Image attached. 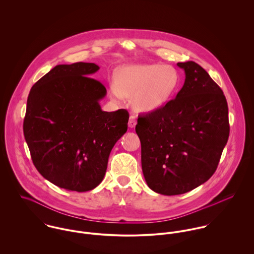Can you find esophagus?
Returning <instances> with one entry per match:
<instances>
[{"label": "esophagus", "mask_w": 254, "mask_h": 254, "mask_svg": "<svg viewBox=\"0 0 254 254\" xmlns=\"http://www.w3.org/2000/svg\"><path fill=\"white\" fill-rule=\"evenodd\" d=\"M137 124V120H136V117L134 115H131L130 118H129V122H128V126L130 128H134Z\"/></svg>", "instance_id": "esophagus-1"}]
</instances>
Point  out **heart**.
Returning <instances> with one entry per match:
<instances>
[{"label": "heart", "instance_id": "1", "mask_svg": "<svg viewBox=\"0 0 254 254\" xmlns=\"http://www.w3.org/2000/svg\"><path fill=\"white\" fill-rule=\"evenodd\" d=\"M178 84V72L169 65L135 64L119 72L116 85L109 87V96L117 103L122 102L124 96L133 98V104L139 110L152 112L170 100Z\"/></svg>", "mask_w": 254, "mask_h": 254}]
</instances>
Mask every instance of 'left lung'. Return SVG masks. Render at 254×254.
<instances>
[{"label": "left lung", "mask_w": 254, "mask_h": 254, "mask_svg": "<svg viewBox=\"0 0 254 254\" xmlns=\"http://www.w3.org/2000/svg\"><path fill=\"white\" fill-rule=\"evenodd\" d=\"M177 65L186 78L176 98L140 114L136 125L145 182L164 195L182 194L207 181L230 133L228 105L220 87L194 62Z\"/></svg>", "instance_id": "obj_1"}]
</instances>
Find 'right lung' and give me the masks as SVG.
I'll return each instance as SVG.
<instances>
[{"label":"right lung","mask_w":254,"mask_h":254,"mask_svg":"<svg viewBox=\"0 0 254 254\" xmlns=\"http://www.w3.org/2000/svg\"><path fill=\"white\" fill-rule=\"evenodd\" d=\"M96 64H59L33 85L23 122L24 138L39 173L75 191L103 181L109 154L126 133V109L104 111L107 89L91 75Z\"/></svg>","instance_id":"add662e5"}]
</instances>
